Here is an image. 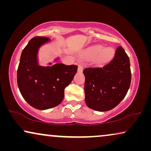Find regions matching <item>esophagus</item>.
Instances as JSON below:
<instances>
[{
  "mask_svg": "<svg viewBox=\"0 0 151 151\" xmlns=\"http://www.w3.org/2000/svg\"><path fill=\"white\" fill-rule=\"evenodd\" d=\"M82 70H83V66H82V65H78V71H79V72H82Z\"/></svg>",
  "mask_w": 151,
  "mask_h": 151,
  "instance_id": "esophagus-1",
  "label": "esophagus"
}]
</instances>
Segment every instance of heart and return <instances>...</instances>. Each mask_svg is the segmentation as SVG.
<instances>
[{
    "mask_svg": "<svg viewBox=\"0 0 151 151\" xmlns=\"http://www.w3.org/2000/svg\"><path fill=\"white\" fill-rule=\"evenodd\" d=\"M113 53V50L111 48L104 49L102 46H96L88 49L86 54L91 58L98 57V60L100 63H106L112 58Z\"/></svg>",
    "mask_w": 151,
    "mask_h": 151,
    "instance_id": "obj_1",
    "label": "heart"
}]
</instances>
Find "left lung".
Wrapping results in <instances>:
<instances>
[{
  "instance_id": "obj_1",
  "label": "left lung",
  "mask_w": 151,
  "mask_h": 151,
  "mask_svg": "<svg viewBox=\"0 0 151 151\" xmlns=\"http://www.w3.org/2000/svg\"><path fill=\"white\" fill-rule=\"evenodd\" d=\"M83 73L85 102L98 111H107L117 106L131 85L129 58L121 46L108 64L102 67L85 68Z\"/></svg>"
}]
</instances>
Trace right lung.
Instances as JSON below:
<instances>
[{
    "instance_id": "obj_1",
    "label": "right lung",
    "mask_w": 151,
    "mask_h": 151,
    "mask_svg": "<svg viewBox=\"0 0 151 151\" xmlns=\"http://www.w3.org/2000/svg\"><path fill=\"white\" fill-rule=\"evenodd\" d=\"M49 39L36 36L29 40L20 55L17 70V83L23 98L32 107L45 110L59 105L65 89L73 79L77 65L57 63L41 67L37 61L38 49Z\"/></svg>"
}]
</instances>
